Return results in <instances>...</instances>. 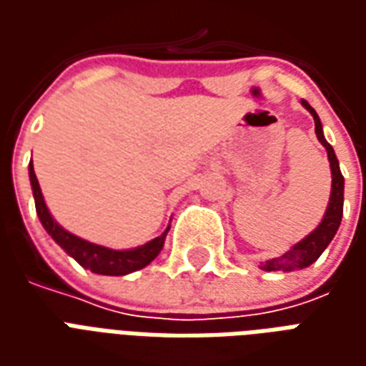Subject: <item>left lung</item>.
<instances>
[{"label": "left lung", "instance_id": "left-lung-1", "mask_svg": "<svg viewBox=\"0 0 366 366\" xmlns=\"http://www.w3.org/2000/svg\"><path fill=\"white\" fill-rule=\"evenodd\" d=\"M302 105L306 107L307 112L312 113L315 123V135H317V141L325 147L327 151V159H330L331 167V196L330 204H327V209H325V215H323L322 223L315 227L307 237H304L300 243L292 247L288 253H284L282 257L278 259H272V261H267L262 264V270H296V269H306L312 262H315L320 259V254L327 249V245L331 243V239L335 237V233L339 229V223H341V217H343V188H345V180H343V174L339 170V160L333 152V147H331L325 137H323L322 121L317 117V113L312 105L307 104L306 99H302Z\"/></svg>", "mask_w": 366, "mask_h": 366}]
</instances>
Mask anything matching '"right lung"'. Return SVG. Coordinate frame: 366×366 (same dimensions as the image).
I'll return each mask as SVG.
<instances>
[{
  "instance_id": "right-lung-1",
  "label": "right lung",
  "mask_w": 366,
  "mask_h": 366,
  "mask_svg": "<svg viewBox=\"0 0 366 366\" xmlns=\"http://www.w3.org/2000/svg\"><path fill=\"white\" fill-rule=\"evenodd\" d=\"M29 178H31L33 196H35L36 215L43 223V227L78 264H82L84 269L92 270L96 274L123 276L129 274V272H135L139 269H144L162 251V245H164V239H167V233L170 227H167V231L157 239H152L149 243L137 247V249H129V251H113V249H107V247L96 245V243L76 237L72 233H68L66 229H62L59 223L52 219L51 212L44 204L43 192H41L39 180H36L35 170H33V162L29 164Z\"/></svg>"
}]
</instances>
